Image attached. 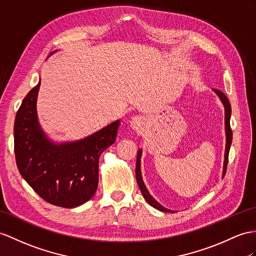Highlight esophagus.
Instances as JSON below:
<instances>
[{"instance_id":"34e87169","label":"esophagus","mask_w":256,"mask_h":256,"mask_svg":"<svg viewBox=\"0 0 256 256\" xmlns=\"http://www.w3.org/2000/svg\"><path fill=\"white\" fill-rule=\"evenodd\" d=\"M130 126L134 130H140L143 128V120L141 117H134L132 120H130Z\"/></svg>"}]
</instances>
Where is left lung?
Listing matches in <instances>:
<instances>
[{"instance_id": "8db88e82", "label": "left lung", "mask_w": 256, "mask_h": 256, "mask_svg": "<svg viewBox=\"0 0 256 256\" xmlns=\"http://www.w3.org/2000/svg\"><path fill=\"white\" fill-rule=\"evenodd\" d=\"M214 92L218 96V98H220V101L224 104V108H225V129H226V148H225V160H224V170H222V177L225 176L226 170H227V164H228V155H229V150L230 146H232V128H230V116H232V105L229 103V100L227 96L224 94V93L220 90L214 89ZM141 154L142 151L141 148L138 151V154H136V182H138V186L140 188V191L142 193L143 198H146V201L153 206L154 208H156L158 210L165 212V213H174V210H168L164 208L163 205H160L155 198L150 194L148 190L146 189V186L143 182L142 175H141V166H140V158H141Z\"/></svg>"}]
</instances>
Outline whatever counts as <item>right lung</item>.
<instances>
[{"label":"right lung","instance_id":"add662e5","mask_svg":"<svg viewBox=\"0 0 256 256\" xmlns=\"http://www.w3.org/2000/svg\"><path fill=\"white\" fill-rule=\"evenodd\" d=\"M40 84L41 81L29 91L17 110L14 124L16 164L22 178L43 200L72 208L94 196L100 155L115 142L120 122H112L84 139L54 143L41 129L36 116Z\"/></svg>","mask_w":256,"mask_h":256}]
</instances>
